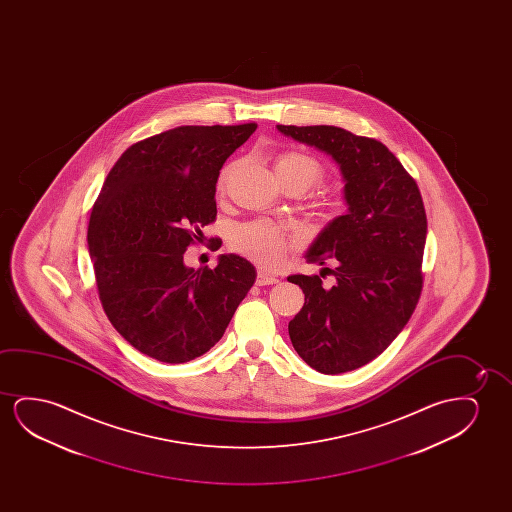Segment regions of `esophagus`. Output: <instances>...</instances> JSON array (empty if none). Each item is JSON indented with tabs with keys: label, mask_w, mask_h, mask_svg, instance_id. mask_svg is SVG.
Returning <instances> with one entry per match:
<instances>
[{
	"label": "esophagus",
	"mask_w": 512,
	"mask_h": 512,
	"mask_svg": "<svg viewBox=\"0 0 512 512\" xmlns=\"http://www.w3.org/2000/svg\"><path fill=\"white\" fill-rule=\"evenodd\" d=\"M274 283H278V278L273 274L264 273V271H259V274H257V285H260V287L274 285Z\"/></svg>",
	"instance_id": "1"
}]
</instances>
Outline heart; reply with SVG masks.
<instances>
[{"instance_id": "1", "label": "heart", "mask_w": 512, "mask_h": 512, "mask_svg": "<svg viewBox=\"0 0 512 512\" xmlns=\"http://www.w3.org/2000/svg\"><path fill=\"white\" fill-rule=\"evenodd\" d=\"M274 173L278 176L283 187H297V189L308 192L322 182V162L315 159L313 155L299 150H287L276 155L274 159ZM234 164L227 166L218 180V189L225 190L234 173ZM231 245L236 252L245 255L248 259L257 262L260 266H280L283 259L287 257L290 248V239L287 234L281 231L280 227L264 222V220H253L241 224L232 231Z\"/></svg>"}]
</instances>
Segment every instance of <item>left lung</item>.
<instances>
[{
	"instance_id": "1",
	"label": "left lung",
	"mask_w": 512,
	"mask_h": 512,
	"mask_svg": "<svg viewBox=\"0 0 512 512\" xmlns=\"http://www.w3.org/2000/svg\"><path fill=\"white\" fill-rule=\"evenodd\" d=\"M329 154L344 178L348 213L334 218L306 259L336 262V283L292 274L304 306L288 323L299 357L323 374L355 371L381 355L406 327L423 288L427 215L420 189L374 138L336 126H276Z\"/></svg>"
}]
</instances>
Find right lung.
<instances>
[{
	"instance_id": "1",
	"label": "right lung",
	"mask_w": 512,
	"mask_h": 512,
	"mask_svg": "<svg viewBox=\"0 0 512 512\" xmlns=\"http://www.w3.org/2000/svg\"><path fill=\"white\" fill-rule=\"evenodd\" d=\"M255 122L182 126L138 141L120 155L92 206L87 243L99 301L136 350L183 364L224 336L255 267L220 255L215 269H192L183 253L217 218V180Z\"/></svg>"
}]
</instances>
